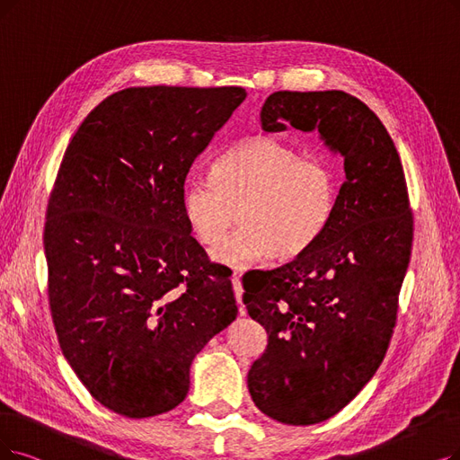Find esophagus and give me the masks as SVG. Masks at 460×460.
Segmentation results:
<instances>
[{"mask_svg": "<svg viewBox=\"0 0 460 460\" xmlns=\"http://www.w3.org/2000/svg\"><path fill=\"white\" fill-rule=\"evenodd\" d=\"M232 288H234V294H235V300L237 304H240V311L243 315V307H242V296H243V287H242V281H240V275L234 273L232 275Z\"/></svg>", "mask_w": 460, "mask_h": 460, "instance_id": "34e87169", "label": "esophagus"}]
</instances>
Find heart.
<instances>
[{"instance_id":"1","label":"heart","mask_w":460,"mask_h":460,"mask_svg":"<svg viewBox=\"0 0 460 460\" xmlns=\"http://www.w3.org/2000/svg\"><path fill=\"white\" fill-rule=\"evenodd\" d=\"M340 189L334 160L252 137L220 155L211 175L190 177L181 208L189 230L206 247L223 240L237 209L242 226L213 251V259L247 270L273 251L290 259L317 243L334 217Z\"/></svg>"}]
</instances>
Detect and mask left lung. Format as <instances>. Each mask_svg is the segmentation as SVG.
Returning a JSON list of instances; mask_svg holds the SVG:
<instances>
[{
    "label": "left lung",
    "instance_id": "left-lung-1",
    "mask_svg": "<svg viewBox=\"0 0 460 460\" xmlns=\"http://www.w3.org/2000/svg\"><path fill=\"white\" fill-rule=\"evenodd\" d=\"M266 132L319 130L343 156L332 220L296 259L243 278V304L268 332L251 366L252 402L285 425L336 415L387 353L406 275L413 213L396 146L372 109L341 90L273 92Z\"/></svg>",
    "mask_w": 460,
    "mask_h": 460
}]
</instances>
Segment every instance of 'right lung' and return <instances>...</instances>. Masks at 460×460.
I'll return each instance as SVG.
<instances>
[{
  "label": "right lung",
  "instance_id": "add662e5",
  "mask_svg": "<svg viewBox=\"0 0 460 460\" xmlns=\"http://www.w3.org/2000/svg\"><path fill=\"white\" fill-rule=\"evenodd\" d=\"M247 96L242 86H134L69 141L43 245L54 330L102 406L130 419L185 400L192 358L237 315L225 266L182 217L196 156Z\"/></svg>",
  "mask_w": 460,
  "mask_h": 460
}]
</instances>
